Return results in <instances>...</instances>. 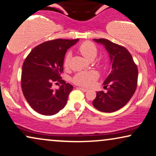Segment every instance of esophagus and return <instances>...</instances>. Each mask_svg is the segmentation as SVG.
<instances>
[{
  "mask_svg": "<svg viewBox=\"0 0 156 156\" xmlns=\"http://www.w3.org/2000/svg\"><path fill=\"white\" fill-rule=\"evenodd\" d=\"M78 88L80 89V90H82V92H87V91H88L87 89H85V88H83V87H78Z\"/></svg>",
  "mask_w": 156,
  "mask_h": 156,
  "instance_id": "esophagus-1",
  "label": "esophagus"
}]
</instances>
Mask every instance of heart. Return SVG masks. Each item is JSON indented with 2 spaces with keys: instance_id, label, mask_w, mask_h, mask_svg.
Listing matches in <instances>:
<instances>
[{
  "instance_id": "heart-1",
  "label": "heart",
  "mask_w": 156,
  "mask_h": 156,
  "mask_svg": "<svg viewBox=\"0 0 156 156\" xmlns=\"http://www.w3.org/2000/svg\"><path fill=\"white\" fill-rule=\"evenodd\" d=\"M79 51L88 60H93L98 54L97 46L91 41H84L78 47ZM71 58V53L67 52L64 56V65L68 67ZM98 74L95 71H89V72H79L74 76L72 81L74 84L83 87H90L98 80Z\"/></svg>"
}]
</instances>
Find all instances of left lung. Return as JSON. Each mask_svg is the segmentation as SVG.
<instances>
[{"label": "left lung", "instance_id": "1", "mask_svg": "<svg viewBox=\"0 0 156 156\" xmlns=\"http://www.w3.org/2000/svg\"><path fill=\"white\" fill-rule=\"evenodd\" d=\"M94 41L105 46L110 55L112 70L103 85L106 92H97L92 105L103 112H113L124 107L136 90L137 65L130 52L124 46L105 38H94Z\"/></svg>", "mask_w": 156, "mask_h": 156}]
</instances>
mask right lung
I'll return each instance as SVG.
<instances>
[{"instance_id": "obj_1", "label": "right lung", "mask_w": 156, "mask_h": 156, "mask_svg": "<svg viewBox=\"0 0 156 156\" xmlns=\"http://www.w3.org/2000/svg\"><path fill=\"white\" fill-rule=\"evenodd\" d=\"M79 41L54 39L44 42L32 49L22 66L21 87L30 106L36 112L53 115L62 110L73 87L62 80L64 56L68 48ZM59 82L58 90L51 87Z\"/></svg>"}]
</instances>
